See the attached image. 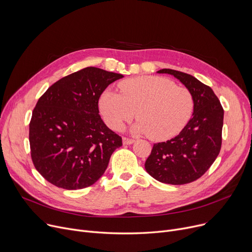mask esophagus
<instances>
[{"mask_svg": "<svg viewBox=\"0 0 252 252\" xmlns=\"http://www.w3.org/2000/svg\"><path fill=\"white\" fill-rule=\"evenodd\" d=\"M134 142H135L134 139H129V138H126V137L123 138V143L125 145H130V144H133Z\"/></svg>", "mask_w": 252, "mask_h": 252, "instance_id": "1", "label": "esophagus"}]
</instances>
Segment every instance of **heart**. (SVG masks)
Returning a JSON list of instances; mask_svg holds the SVG:
<instances>
[{"label": "heart", "instance_id": "b5f03b06", "mask_svg": "<svg viewBox=\"0 0 252 252\" xmlns=\"http://www.w3.org/2000/svg\"><path fill=\"white\" fill-rule=\"evenodd\" d=\"M119 94L104 92L99 108L107 126L115 130L137 116L136 133L148 134L154 141L177 136L187 125L193 111V97L185 87L161 76H139L118 85Z\"/></svg>", "mask_w": 252, "mask_h": 252}]
</instances>
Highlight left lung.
<instances>
[{"label": "left lung", "instance_id": "1", "mask_svg": "<svg viewBox=\"0 0 252 252\" xmlns=\"http://www.w3.org/2000/svg\"><path fill=\"white\" fill-rule=\"evenodd\" d=\"M157 72L174 75L185 85L192 94L194 109L178 136L153 145L145 168L161 183L188 184L202 177L220 151L223 109L211 88L194 76L166 68Z\"/></svg>", "mask_w": 252, "mask_h": 252}]
</instances>
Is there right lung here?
<instances>
[{"instance_id":"add662e5","label":"right lung","mask_w":252,"mask_h":252,"mask_svg":"<svg viewBox=\"0 0 252 252\" xmlns=\"http://www.w3.org/2000/svg\"><path fill=\"white\" fill-rule=\"evenodd\" d=\"M122 77L86 67L62 77L38 99L30 123L31 155L49 183L77 190L102 177L123 139L103 123L98 103L105 89Z\"/></svg>"}]
</instances>
